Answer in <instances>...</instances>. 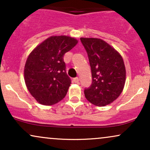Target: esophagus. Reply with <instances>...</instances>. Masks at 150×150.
<instances>
[{
    "label": "esophagus",
    "instance_id": "obj_1",
    "mask_svg": "<svg viewBox=\"0 0 150 150\" xmlns=\"http://www.w3.org/2000/svg\"><path fill=\"white\" fill-rule=\"evenodd\" d=\"M73 81L75 83L78 84L79 82H80V79H79V77H75V78L73 79Z\"/></svg>",
    "mask_w": 150,
    "mask_h": 150
}]
</instances>
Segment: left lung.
I'll list each match as a JSON object with an SVG mask.
<instances>
[{
	"label": "left lung",
	"mask_w": 150,
	"mask_h": 150,
	"mask_svg": "<svg viewBox=\"0 0 150 150\" xmlns=\"http://www.w3.org/2000/svg\"><path fill=\"white\" fill-rule=\"evenodd\" d=\"M88 55L92 83L85 89L86 99L104 106L114 101L124 88L126 70L121 55L113 46L98 38L81 37Z\"/></svg>",
	"instance_id": "left-lung-1"
}]
</instances>
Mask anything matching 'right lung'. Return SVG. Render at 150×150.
I'll use <instances>...</instances> for the list:
<instances>
[{
    "mask_svg": "<svg viewBox=\"0 0 150 150\" xmlns=\"http://www.w3.org/2000/svg\"><path fill=\"white\" fill-rule=\"evenodd\" d=\"M77 43L69 36H51L30 53L24 77L27 89L38 103L51 106L65 97L71 81L65 72L63 57Z\"/></svg>",
    "mask_w": 150,
    "mask_h": 150,
    "instance_id": "obj_1",
    "label": "right lung"
}]
</instances>
